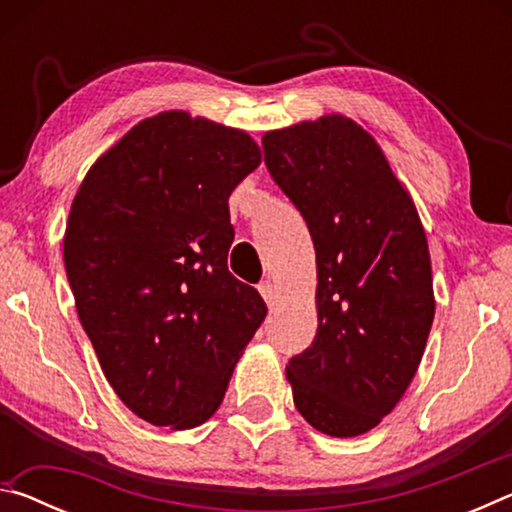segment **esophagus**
<instances>
[{
    "label": "esophagus",
    "instance_id": "1",
    "mask_svg": "<svg viewBox=\"0 0 512 512\" xmlns=\"http://www.w3.org/2000/svg\"><path fill=\"white\" fill-rule=\"evenodd\" d=\"M257 289H259V293H262V298L266 300V305H273V302L277 300V287L271 280L262 282Z\"/></svg>",
    "mask_w": 512,
    "mask_h": 512
}]
</instances>
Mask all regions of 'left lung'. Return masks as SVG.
Listing matches in <instances>:
<instances>
[{
	"mask_svg": "<svg viewBox=\"0 0 512 512\" xmlns=\"http://www.w3.org/2000/svg\"><path fill=\"white\" fill-rule=\"evenodd\" d=\"M262 144L316 248L318 329L287 366L293 404L327 436H361L395 409L422 361L436 311L427 235L354 119L300 121Z\"/></svg>",
	"mask_w": 512,
	"mask_h": 512,
	"instance_id": "left-lung-1",
	"label": "left lung"
}]
</instances>
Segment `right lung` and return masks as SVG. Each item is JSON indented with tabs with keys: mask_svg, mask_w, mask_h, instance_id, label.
<instances>
[{
	"mask_svg": "<svg viewBox=\"0 0 512 512\" xmlns=\"http://www.w3.org/2000/svg\"><path fill=\"white\" fill-rule=\"evenodd\" d=\"M262 162L246 131L167 110L92 164L63 257L81 325L119 400L155 427L210 420L266 316L228 271V198Z\"/></svg>",
	"mask_w": 512,
	"mask_h": 512,
	"instance_id": "obj_1",
	"label": "right lung"
}]
</instances>
